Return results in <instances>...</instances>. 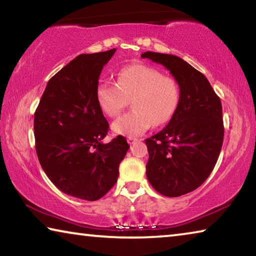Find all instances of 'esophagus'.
Returning a JSON list of instances; mask_svg holds the SVG:
<instances>
[{
    "label": "esophagus",
    "mask_w": 256,
    "mask_h": 256,
    "mask_svg": "<svg viewBox=\"0 0 256 256\" xmlns=\"http://www.w3.org/2000/svg\"><path fill=\"white\" fill-rule=\"evenodd\" d=\"M136 141H138V138H133V136H128V144H136Z\"/></svg>",
    "instance_id": "obj_1"
}]
</instances>
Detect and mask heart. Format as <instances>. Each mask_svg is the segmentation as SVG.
Listing matches in <instances>:
<instances>
[{
  "mask_svg": "<svg viewBox=\"0 0 256 256\" xmlns=\"http://www.w3.org/2000/svg\"><path fill=\"white\" fill-rule=\"evenodd\" d=\"M97 100L102 110L116 118L132 100L133 110L112 124L115 134L138 136L152 126L170 122L180 102L178 84L157 68L133 64L118 73V84L98 86Z\"/></svg>",
  "mask_w": 256,
  "mask_h": 256,
  "instance_id": "obj_1",
  "label": "heart"
}]
</instances>
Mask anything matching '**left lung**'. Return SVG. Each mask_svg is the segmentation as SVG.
<instances>
[{"mask_svg": "<svg viewBox=\"0 0 256 256\" xmlns=\"http://www.w3.org/2000/svg\"><path fill=\"white\" fill-rule=\"evenodd\" d=\"M141 58L166 68L180 90L174 118L146 140V177L164 196H184L204 183L218 160L224 141L222 102L206 78L178 56L146 52Z\"/></svg>", "mask_w": 256, "mask_h": 256, "instance_id": "8db88e82", "label": "left lung"}]
</instances>
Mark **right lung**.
<instances>
[{
	"instance_id": "right-lung-1",
	"label": "right lung",
	"mask_w": 256,
	"mask_h": 256,
	"mask_svg": "<svg viewBox=\"0 0 256 256\" xmlns=\"http://www.w3.org/2000/svg\"><path fill=\"white\" fill-rule=\"evenodd\" d=\"M115 52L76 56L52 76L34 112L42 168L60 190L81 200L96 201L114 186L130 148L122 136L102 144L110 125L97 100L98 80Z\"/></svg>"
}]
</instances>
